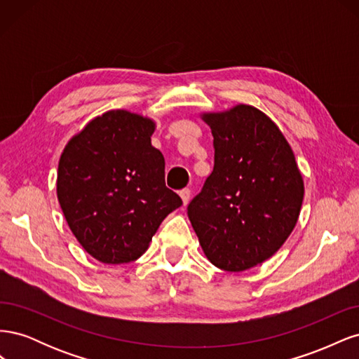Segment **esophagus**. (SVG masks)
<instances>
[{"label":"esophagus","mask_w":359,"mask_h":359,"mask_svg":"<svg viewBox=\"0 0 359 359\" xmlns=\"http://www.w3.org/2000/svg\"><path fill=\"white\" fill-rule=\"evenodd\" d=\"M180 196H181V199H182V203L187 205V203L190 202V196H191L190 189H182V190L180 191Z\"/></svg>","instance_id":"1"}]
</instances>
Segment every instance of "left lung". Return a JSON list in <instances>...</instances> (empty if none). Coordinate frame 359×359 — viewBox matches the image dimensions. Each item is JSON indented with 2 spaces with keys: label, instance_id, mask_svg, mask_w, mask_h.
I'll return each mask as SVG.
<instances>
[{
  "label": "left lung",
  "instance_id": "left-lung-1",
  "mask_svg": "<svg viewBox=\"0 0 359 359\" xmlns=\"http://www.w3.org/2000/svg\"><path fill=\"white\" fill-rule=\"evenodd\" d=\"M201 118L214 136V169L187 214L210 262L240 273L265 262L292 233L302 175L283 133L255 106Z\"/></svg>",
  "mask_w": 359,
  "mask_h": 359
}]
</instances>
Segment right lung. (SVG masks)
Segmentation results:
<instances>
[{
	"instance_id": "obj_1",
	"label": "right lung",
	"mask_w": 359,
	"mask_h": 359,
	"mask_svg": "<svg viewBox=\"0 0 359 359\" xmlns=\"http://www.w3.org/2000/svg\"><path fill=\"white\" fill-rule=\"evenodd\" d=\"M156 121L107 111L64 148L57 196L70 231L103 264L142 256L160 223L182 205L165 184V157L151 145Z\"/></svg>"
}]
</instances>
